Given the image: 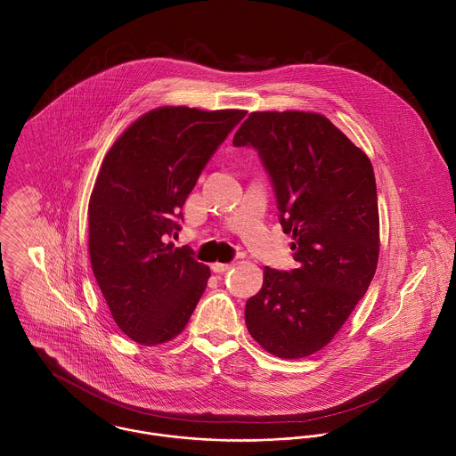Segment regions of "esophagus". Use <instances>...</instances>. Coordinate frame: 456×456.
I'll return each mask as SVG.
<instances>
[{
  "instance_id": "34e87169",
  "label": "esophagus",
  "mask_w": 456,
  "mask_h": 456,
  "mask_svg": "<svg viewBox=\"0 0 456 456\" xmlns=\"http://www.w3.org/2000/svg\"><path fill=\"white\" fill-rule=\"evenodd\" d=\"M210 268H212V272H216V273H223V272H228L230 268H232V263H212L210 265Z\"/></svg>"
}]
</instances>
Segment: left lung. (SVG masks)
<instances>
[{
    "mask_svg": "<svg viewBox=\"0 0 456 456\" xmlns=\"http://www.w3.org/2000/svg\"><path fill=\"white\" fill-rule=\"evenodd\" d=\"M233 145L258 151L298 268L263 270L246 325L268 353L297 360L335 337L376 273L379 210L367 154L322 114L251 112Z\"/></svg>",
    "mask_w": 456,
    "mask_h": 456,
    "instance_id": "left-lung-1",
    "label": "left lung"
}]
</instances>
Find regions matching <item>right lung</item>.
<instances>
[{
    "mask_svg": "<svg viewBox=\"0 0 456 456\" xmlns=\"http://www.w3.org/2000/svg\"><path fill=\"white\" fill-rule=\"evenodd\" d=\"M246 110L159 107L138 118L103 158L89 200V258L118 326L142 346L177 337L210 268L167 242L216 149Z\"/></svg>",
    "mask_w": 456,
    "mask_h": 456,
    "instance_id": "add662e5",
    "label": "right lung"
}]
</instances>
